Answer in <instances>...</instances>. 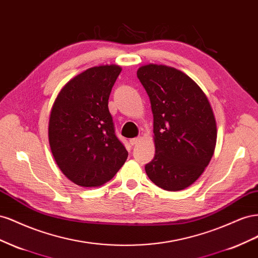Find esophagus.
I'll return each mask as SVG.
<instances>
[{
    "label": "esophagus",
    "instance_id": "esophagus-1",
    "mask_svg": "<svg viewBox=\"0 0 258 258\" xmlns=\"http://www.w3.org/2000/svg\"><path fill=\"white\" fill-rule=\"evenodd\" d=\"M139 142H141V138H139V137H137V138H132V139H130V144H131L132 146L137 145Z\"/></svg>",
    "mask_w": 258,
    "mask_h": 258
}]
</instances>
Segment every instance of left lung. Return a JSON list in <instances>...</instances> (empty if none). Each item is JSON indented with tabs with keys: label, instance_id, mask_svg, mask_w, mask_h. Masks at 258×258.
Instances as JSON below:
<instances>
[{
	"label": "left lung",
	"instance_id": "obj_1",
	"mask_svg": "<svg viewBox=\"0 0 258 258\" xmlns=\"http://www.w3.org/2000/svg\"><path fill=\"white\" fill-rule=\"evenodd\" d=\"M137 77L150 98L154 158L145 170L167 191L186 189L200 177L215 150L217 128L207 95L180 70L149 63Z\"/></svg>",
	"mask_w": 258,
	"mask_h": 258
}]
</instances>
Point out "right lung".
<instances>
[{
  "label": "right lung",
  "mask_w": 258,
  "mask_h": 258,
  "mask_svg": "<svg viewBox=\"0 0 258 258\" xmlns=\"http://www.w3.org/2000/svg\"><path fill=\"white\" fill-rule=\"evenodd\" d=\"M122 68L93 67L71 79L50 110L48 141L63 175L81 187H99L111 179L128 152L114 133L108 99Z\"/></svg>",
  "instance_id": "right-lung-1"
}]
</instances>
